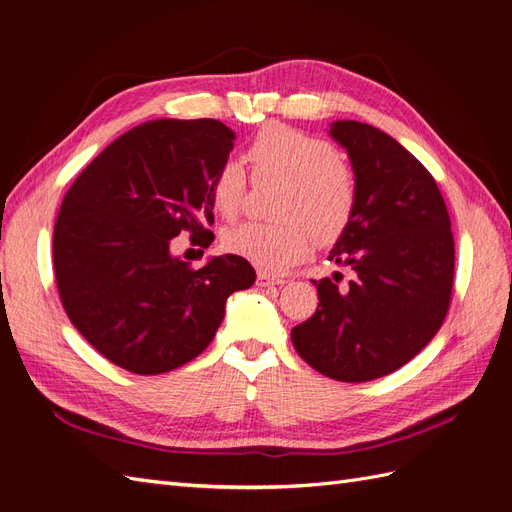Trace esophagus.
<instances>
[{
	"label": "esophagus",
	"instance_id": "obj_1",
	"mask_svg": "<svg viewBox=\"0 0 512 512\" xmlns=\"http://www.w3.org/2000/svg\"><path fill=\"white\" fill-rule=\"evenodd\" d=\"M256 284L258 286H275V284H284V280H280V277H275V275H271L267 271H258Z\"/></svg>",
	"mask_w": 512,
	"mask_h": 512
}]
</instances>
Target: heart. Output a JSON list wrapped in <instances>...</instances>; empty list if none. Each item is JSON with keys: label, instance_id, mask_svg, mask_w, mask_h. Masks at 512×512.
<instances>
[{"label": "heart", "instance_id": "b5f03b06", "mask_svg": "<svg viewBox=\"0 0 512 512\" xmlns=\"http://www.w3.org/2000/svg\"><path fill=\"white\" fill-rule=\"evenodd\" d=\"M254 181H277L280 222H241L222 232V247L265 271H282L305 258L316 243L335 241L352 222L356 179L333 143L290 126L262 128L245 149ZM247 190L239 162H224L211 181V203L235 218Z\"/></svg>", "mask_w": 512, "mask_h": 512}]
</instances>
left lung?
<instances>
[{"mask_svg":"<svg viewBox=\"0 0 512 512\" xmlns=\"http://www.w3.org/2000/svg\"><path fill=\"white\" fill-rule=\"evenodd\" d=\"M356 179L352 222L329 260L352 277L314 280L318 309L292 329V346L322 376L367 382L406 365L451 307L455 239L436 179L395 138L361 121H335Z\"/></svg>","mask_w":512,"mask_h":512,"instance_id":"left-lung-1","label":"left lung"}]
</instances>
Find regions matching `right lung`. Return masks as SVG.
Listing matches in <instances>:
<instances>
[{
    "mask_svg": "<svg viewBox=\"0 0 512 512\" xmlns=\"http://www.w3.org/2000/svg\"><path fill=\"white\" fill-rule=\"evenodd\" d=\"M235 132L215 119H156L121 134L76 177L53 230V267L70 322L132 374L173 371L203 352L226 299L256 282L239 256L203 269L170 256L183 230L209 245L211 181Z\"/></svg>",
    "mask_w": 512,
    "mask_h": 512,
    "instance_id": "right-lung-1",
    "label": "right lung"
}]
</instances>
